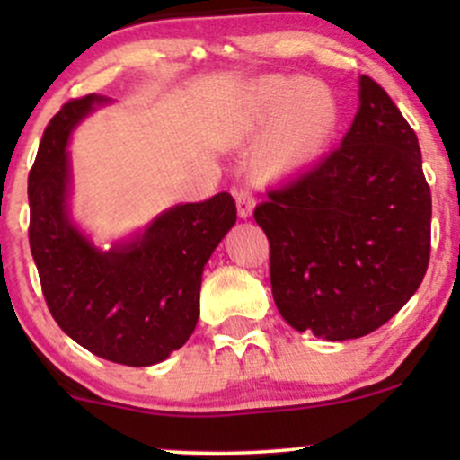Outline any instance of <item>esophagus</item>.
<instances>
[{
    "instance_id": "34e87169",
    "label": "esophagus",
    "mask_w": 460,
    "mask_h": 460,
    "mask_svg": "<svg viewBox=\"0 0 460 460\" xmlns=\"http://www.w3.org/2000/svg\"><path fill=\"white\" fill-rule=\"evenodd\" d=\"M235 203L240 218H251L252 209H255V197H252V192H248L246 188L235 190Z\"/></svg>"
}]
</instances>
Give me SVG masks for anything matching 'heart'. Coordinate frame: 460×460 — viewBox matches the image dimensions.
Listing matches in <instances>:
<instances>
[{
  "mask_svg": "<svg viewBox=\"0 0 460 460\" xmlns=\"http://www.w3.org/2000/svg\"><path fill=\"white\" fill-rule=\"evenodd\" d=\"M337 125L329 88L300 77H266L248 88L240 114L244 134H260L257 166L266 177L303 171L320 157Z\"/></svg>",
  "mask_w": 460,
  "mask_h": 460,
  "instance_id": "heart-1",
  "label": "heart"
}]
</instances>
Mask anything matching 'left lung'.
I'll return each mask as SVG.
<instances>
[{
    "label": "left lung",
    "mask_w": 460,
    "mask_h": 460,
    "mask_svg": "<svg viewBox=\"0 0 460 460\" xmlns=\"http://www.w3.org/2000/svg\"><path fill=\"white\" fill-rule=\"evenodd\" d=\"M430 216L415 131L392 97L361 75L341 145L255 208L270 242L279 314L329 341L376 331L424 279Z\"/></svg>",
    "instance_id": "1"
}]
</instances>
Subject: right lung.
<instances>
[{
	"label": "right lung",
	"instance_id": "right-lung-1",
	"mask_svg": "<svg viewBox=\"0 0 460 460\" xmlns=\"http://www.w3.org/2000/svg\"><path fill=\"white\" fill-rule=\"evenodd\" d=\"M102 94L62 105L47 125L28 177L30 248L51 315L93 355L145 367L171 357L194 332L203 268L235 225L220 192L157 216L145 231L102 251L73 223L68 138Z\"/></svg>",
	"mask_w": 460,
	"mask_h": 460
}]
</instances>
